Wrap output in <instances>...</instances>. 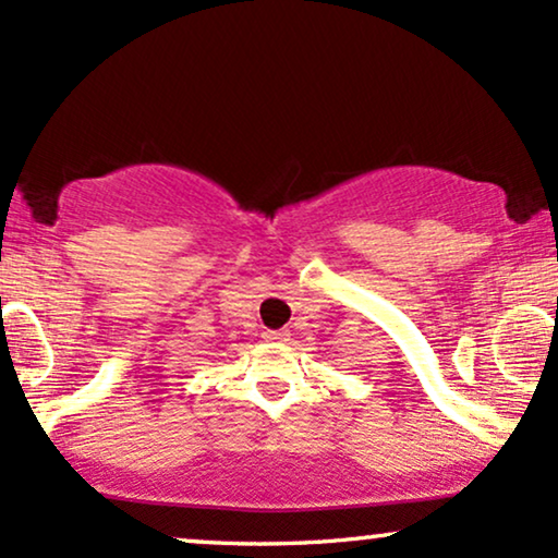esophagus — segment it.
<instances>
[{
	"mask_svg": "<svg viewBox=\"0 0 558 558\" xmlns=\"http://www.w3.org/2000/svg\"><path fill=\"white\" fill-rule=\"evenodd\" d=\"M263 337L267 341H288V339H291V331H288V329H267Z\"/></svg>",
	"mask_w": 558,
	"mask_h": 558,
	"instance_id": "34e87169",
	"label": "esophagus"
}]
</instances>
